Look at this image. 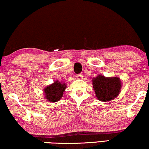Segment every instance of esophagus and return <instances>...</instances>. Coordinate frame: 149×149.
<instances>
[{
  "instance_id": "esophagus-1",
  "label": "esophagus",
  "mask_w": 149,
  "mask_h": 149,
  "mask_svg": "<svg viewBox=\"0 0 149 149\" xmlns=\"http://www.w3.org/2000/svg\"><path fill=\"white\" fill-rule=\"evenodd\" d=\"M76 78H77V79H79V80H81V79H83V75L81 74H77V77H76Z\"/></svg>"
}]
</instances>
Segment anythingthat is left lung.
Returning a JSON list of instances; mask_svg holds the SVG:
<instances>
[{"label": "left lung", "instance_id": "left-lung-1", "mask_svg": "<svg viewBox=\"0 0 149 149\" xmlns=\"http://www.w3.org/2000/svg\"><path fill=\"white\" fill-rule=\"evenodd\" d=\"M92 85L95 97L102 102L113 100L120 93L122 87L119 77H106L102 74L93 78Z\"/></svg>", "mask_w": 149, "mask_h": 149}]
</instances>
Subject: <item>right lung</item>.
Segmentation results:
<instances>
[{"label":"right lung","mask_w":149,"mask_h":149,"mask_svg":"<svg viewBox=\"0 0 149 149\" xmlns=\"http://www.w3.org/2000/svg\"><path fill=\"white\" fill-rule=\"evenodd\" d=\"M66 87V83L62 81L60 82L58 80L55 81L52 84L48 85L44 89V96L46 100L50 102H56L60 100L65 92Z\"/></svg>","instance_id":"add662e5"}]
</instances>
